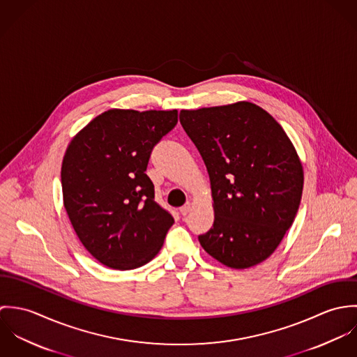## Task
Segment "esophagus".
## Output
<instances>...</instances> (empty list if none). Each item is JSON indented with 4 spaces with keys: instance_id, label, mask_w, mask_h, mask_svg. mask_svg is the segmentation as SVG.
<instances>
[{
    "instance_id": "esophagus-1",
    "label": "esophagus",
    "mask_w": 357,
    "mask_h": 357,
    "mask_svg": "<svg viewBox=\"0 0 357 357\" xmlns=\"http://www.w3.org/2000/svg\"><path fill=\"white\" fill-rule=\"evenodd\" d=\"M190 210H191V204H185L183 207H180L181 215H187L190 213Z\"/></svg>"
}]
</instances>
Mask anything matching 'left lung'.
Instances as JSON below:
<instances>
[{
	"instance_id": "8db88e82",
	"label": "left lung",
	"mask_w": 357,
	"mask_h": 357,
	"mask_svg": "<svg viewBox=\"0 0 357 357\" xmlns=\"http://www.w3.org/2000/svg\"><path fill=\"white\" fill-rule=\"evenodd\" d=\"M180 122L204 159L214 222L206 253L245 269L265 261L298 211L304 170L283 128L250 102L181 109Z\"/></svg>"
}]
</instances>
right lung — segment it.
<instances>
[{
    "instance_id": "1",
    "label": "right lung",
    "mask_w": 357,
    "mask_h": 357,
    "mask_svg": "<svg viewBox=\"0 0 357 357\" xmlns=\"http://www.w3.org/2000/svg\"><path fill=\"white\" fill-rule=\"evenodd\" d=\"M177 109L112 108L68 144L61 163L64 208L85 249L112 269H135L160 250L174 220L155 202L146 174L153 146Z\"/></svg>"
}]
</instances>
